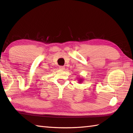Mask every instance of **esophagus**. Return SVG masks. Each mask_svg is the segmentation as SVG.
<instances>
[{
	"label": "esophagus",
	"mask_w": 133,
	"mask_h": 133,
	"mask_svg": "<svg viewBox=\"0 0 133 133\" xmlns=\"http://www.w3.org/2000/svg\"><path fill=\"white\" fill-rule=\"evenodd\" d=\"M59 69H61V70H64V69H65V67H64V66H59Z\"/></svg>",
	"instance_id": "esophagus-1"
}]
</instances>
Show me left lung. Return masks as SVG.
I'll return each instance as SVG.
<instances>
[{
  "label": "left lung",
  "mask_w": 133,
  "mask_h": 133,
  "mask_svg": "<svg viewBox=\"0 0 133 133\" xmlns=\"http://www.w3.org/2000/svg\"><path fill=\"white\" fill-rule=\"evenodd\" d=\"M79 81H82V79H81V80H79ZM81 81H80V82H81Z\"/></svg>",
  "instance_id": "left-lung-1"
}]
</instances>
